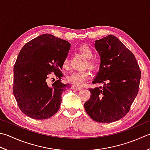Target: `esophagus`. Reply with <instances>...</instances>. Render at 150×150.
I'll list each match as a JSON object with an SVG mask.
<instances>
[{
	"mask_svg": "<svg viewBox=\"0 0 150 150\" xmlns=\"http://www.w3.org/2000/svg\"><path fill=\"white\" fill-rule=\"evenodd\" d=\"M72 88L75 90H81L82 89V88L77 86V85H73L72 86Z\"/></svg>",
	"mask_w": 150,
	"mask_h": 150,
	"instance_id": "1",
	"label": "esophagus"
}]
</instances>
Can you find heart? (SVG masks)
<instances>
[{"instance_id":"obj_1","label":"heart","mask_w":150,"mask_h":150,"mask_svg":"<svg viewBox=\"0 0 150 150\" xmlns=\"http://www.w3.org/2000/svg\"><path fill=\"white\" fill-rule=\"evenodd\" d=\"M79 50L82 55L84 56L87 59H89L88 60V65L91 69L95 70L98 68L99 64L98 62L95 60L90 59L93 57V52L92 49L89 45L84 44V45H82L79 47ZM68 58H66L63 63L64 67H67L68 66ZM89 76L90 73L88 71H73L67 75V79L69 83H71L75 85H77V86H82L85 83L86 79L89 77Z\"/></svg>"}]
</instances>
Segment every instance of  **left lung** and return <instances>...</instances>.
I'll list each match as a JSON object with an SVG mask.
<instances>
[{"label":"left lung","mask_w":150,"mask_h":150,"mask_svg":"<svg viewBox=\"0 0 150 150\" xmlns=\"http://www.w3.org/2000/svg\"><path fill=\"white\" fill-rule=\"evenodd\" d=\"M95 48L101 63L92 83L104 86L89 89L91 96L84 108L96 122H114L129 111L139 92L141 72L133 52L113 35L96 40Z\"/></svg>","instance_id":"left-lung-1"}]
</instances>
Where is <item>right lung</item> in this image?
Wrapping results in <instances>:
<instances>
[{
	"label": "right lung",
	"instance_id": "obj_1",
	"mask_svg": "<svg viewBox=\"0 0 150 150\" xmlns=\"http://www.w3.org/2000/svg\"><path fill=\"white\" fill-rule=\"evenodd\" d=\"M71 44L50 34H42L26 43L13 67V92L20 110L35 120L49 118L57 112L62 94L69 84L60 82V69ZM51 72L59 78L48 83Z\"/></svg>",
	"mask_w": 150,
	"mask_h": 150
}]
</instances>
